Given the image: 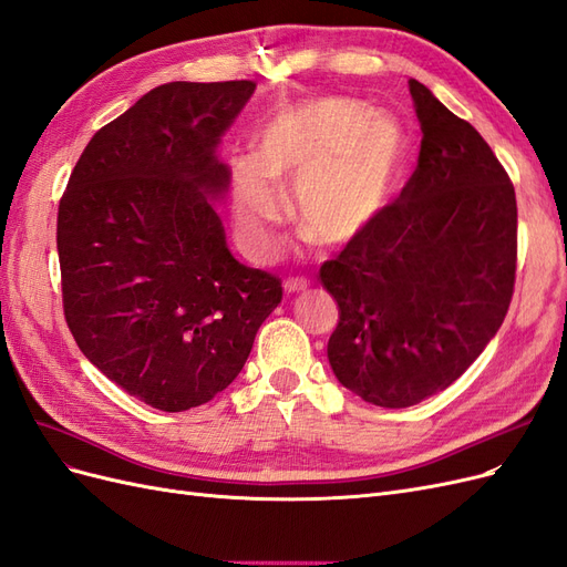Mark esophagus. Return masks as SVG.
<instances>
[{
  "label": "esophagus",
  "instance_id": "1",
  "mask_svg": "<svg viewBox=\"0 0 567 567\" xmlns=\"http://www.w3.org/2000/svg\"><path fill=\"white\" fill-rule=\"evenodd\" d=\"M307 288H310V281H305V279H286V284H284V290L288 296L305 293Z\"/></svg>",
  "mask_w": 567,
  "mask_h": 567
}]
</instances>
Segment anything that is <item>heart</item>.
Masks as SVG:
<instances>
[{"label":"heart","instance_id":"b5f03b06","mask_svg":"<svg viewBox=\"0 0 567 567\" xmlns=\"http://www.w3.org/2000/svg\"><path fill=\"white\" fill-rule=\"evenodd\" d=\"M404 156L398 120L359 101L329 96L290 106L255 136L252 156L234 163L238 238L252 257H269L281 192L293 186L300 234L319 246H346L385 210Z\"/></svg>","mask_w":567,"mask_h":567}]
</instances>
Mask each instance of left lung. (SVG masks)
<instances>
[{"label": "left lung", "mask_w": 567, "mask_h": 567, "mask_svg": "<svg viewBox=\"0 0 567 567\" xmlns=\"http://www.w3.org/2000/svg\"><path fill=\"white\" fill-rule=\"evenodd\" d=\"M421 123L398 200L319 269L338 302L336 379L385 409L450 388L499 331L516 284V188L480 132L409 80Z\"/></svg>", "instance_id": "8db88e82"}]
</instances>
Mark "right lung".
Here are the masks:
<instances>
[{
  "mask_svg": "<svg viewBox=\"0 0 567 567\" xmlns=\"http://www.w3.org/2000/svg\"><path fill=\"white\" fill-rule=\"evenodd\" d=\"M252 92V80L151 90L92 136L59 203L68 329L153 409L225 390L284 296L277 277L234 260L210 200L229 184L215 146Z\"/></svg>",
  "mask_w": 567,
  "mask_h": 567,
  "instance_id": "add662e5",
  "label": "right lung"
}]
</instances>
